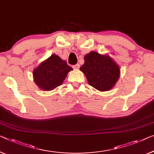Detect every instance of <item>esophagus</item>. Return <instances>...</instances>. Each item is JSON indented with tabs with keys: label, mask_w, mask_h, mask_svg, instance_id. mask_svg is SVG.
<instances>
[{
	"label": "esophagus",
	"mask_w": 154,
	"mask_h": 154,
	"mask_svg": "<svg viewBox=\"0 0 154 154\" xmlns=\"http://www.w3.org/2000/svg\"><path fill=\"white\" fill-rule=\"evenodd\" d=\"M79 63H77V64H75V65H74L72 66V68H74V69H79Z\"/></svg>",
	"instance_id": "34e87169"
}]
</instances>
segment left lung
Segmentation results:
<instances>
[{"mask_svg": "<svg viewBox=\"0 0 154 154\" xmlns=\"http://www.w3.org/2000/svg\"><path fill=\"white\" fill-rule=\"evenodd\" d=\"M80 70L86 75L88 84L100 91L111 89L120 77V68L109 56L91 52L84 57Z\"/></svg>", "mask_w": 154, "mask_h": 154, "instance_id": "8db88e82", "label": "left lung"}]
</instances>
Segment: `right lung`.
I'll return each mask as SVG.
<instances>
[{
	"label": "right lung",
	"instance_id": "right-lung-1",
	"mask_svg": "<svg viewBox=\"0 0 154 154\" xmlns=\"http://www.w3.org/2000/svg\"><path fill=\"white\" fill-rule=\"evenodd\" d=\"M72 70L66 61L52 54L34 70V79L42 90L51 91L60 86Z\"/></svg>",
	"mask_w": 154,
	"mask_h": 154
}]
</instances>
